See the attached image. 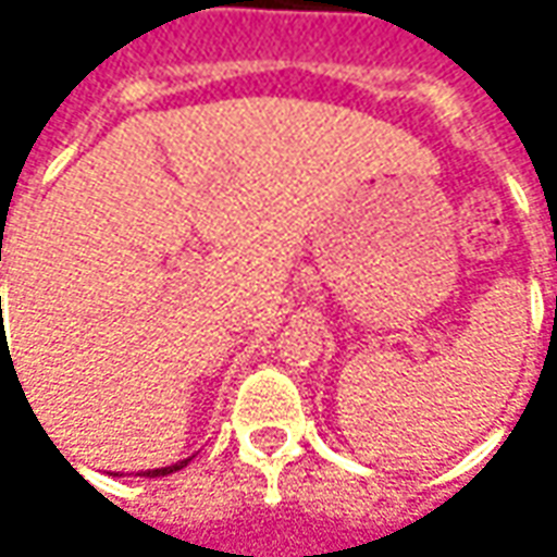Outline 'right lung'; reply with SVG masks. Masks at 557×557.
<instances>
[{
	"label": "right lung",
	"instance_id": "add662e5",
	"mask_svg": "<svg viewBox=\"0 0 557 557\" xmlns=\"http://www.w3.org/2000/svg\"><path fill=\"white\" fill-rule=\"evenodd\" d=\"M185 463H188V460H183V463H173V467H161V469H149V472H146V475H149V479H161V475H170V472H176V469H183Z\"/></svg>",
	"mask_w": 557,
	"mask_h": 557
}]
</instances>
